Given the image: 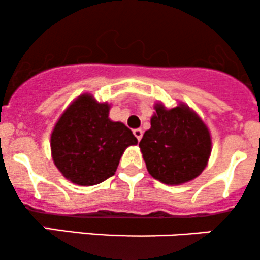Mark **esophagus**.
<instances>
[{"mask_svg":"<svg viewBox=\"0 0 260 260\" xmlns=\"http://www.w3.org/2000/svg\"><path fill=\"white\" fill-rule=\"evenodd\" d=\"M133 134H134V137H136V138H137V140H138V142H139V140L142 139L143 131L139 129V128H138V129H134V131H133Z\"/></svg>","mask_w":260,"mask_h":260,"instance_id":"34e87169","label":"esophagus"}]
</instances>
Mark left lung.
I'll use <instances>...</instances> for the list:
<instances>
[{
	"instance_id": "8db88e82",
	"label": "left lung",
	"mask_w": 260,
	"mask_h": 260,
	"mask_svg": "<svg viewBox=\"0 0 260 260\" xmlns=\"http://www.w3.org/2000/svg\"><path fill=\"white\" fill-rule=\"evenodd\" d=\"M151 127L139 142L149 174L166 184H181L207 166L211 140L201 118L180 105L166 110L155 106Z\"/></svg>"
}]
</instances>
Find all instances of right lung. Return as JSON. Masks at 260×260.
<instances>
[{
    "instance_id": "obj_1",
    "label": "right lung",
    "mask_w": 260,
    "mask_h": 260,
    "mask_svg": "<svg viewBox=\"0 0 260 260\" xmlns=\"http://www.w3.org/2000/svg\"><path fill=\"white\" fill-rule=\"evenodd\" d=\"M110 106L82 95L61 116L51 134L55 165L67 180L94 186L115 175L124 149L138 143L132 131L109 118Z\"/></svg>"
}]
</instances>
